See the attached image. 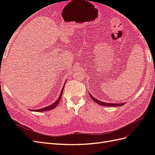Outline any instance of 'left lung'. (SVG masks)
Listing matches in <instances>:
<instances>
[{
    "label": "left lung",
    "instance_id": "8db88e82",
    "mask_svg": "<svg viewBox=\"0 0 155 155\" xmlns=\"http://www.w3.org/2000/svg\"><path fill=\"white\" fill-rule=\"evenodd\" d=\"M89 95H90V97H91V99H92V100L94 101L96 103H97V104H98L100 105H102V106H106V107H120V106H122L124 105L125 103H122V104H120V103H118V104H114V103H106V102H104V101H101L99 100H97L96 99L95 97H94L93 96H92L90 92H88Z\"/></svg>",
    "mask_w": 155,
    "mask_h": 155
}]
</instances>
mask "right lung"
<instances>
[{"instance_id":"add662e5","label":"right lung","mask_w":155,"mask_h":155,"mask_svg":"<svg viewBox=\"0 0 155 155\" xmlns=\"http://www.w3.org/2000/svg\"><path fill=\"white\" fill-rule=\"evenodd\" d=\"M64 84H65V83H64ZM64 87V85L63 87L62 91H61V93H60V94H59V97H58V99L57 100H56V101L54 103V104H52L49 105V106H48V107L42 108V109H40L30 110L34 111V112H43V111H46V110H52V109H54V108L56 107V106H57V105L59 104V101H60V100H61V96H62V93H63V92Z\"/></svg>"}]
</instances>
